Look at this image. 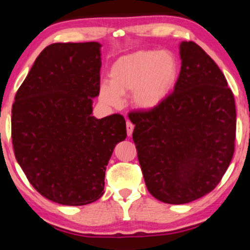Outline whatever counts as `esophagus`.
Here are the masks:
<instances>
[{
	"instance_id": "34e87169",
	"label": "esophagus",
	"mask_w": 250,
	"mask_h": 250,
	"mask_svg": "<svg viewBox=\"0 0 250 250\" xmlns=\"http://www.w3.org/2000/svg\"><path fill=\"white\" fill-rule=\"evenodd\" d=\"M126 129H127V135L131 136L133 133V129H134V125H133L129 121L126 122Z\"/></svg>"
}]
</instances>
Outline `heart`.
<instances>
[{
  "instance_id": "b5f03b06",
  "label": "heart",
  "mask_w": 250,
  "mask_h": 250,
  "mask_svg": "<svg viewBox=\"0 0 250 250\" xmlns=\"http://www.w3.org/2000/svg\"><path fill=\"white\" fill-rule=\"evenodd\" d=\"M177 73L179 63L169 51H135L111 64L109 82L99 86V99L104 104L118 107L122 95L131 93V104L136 110H155L169 95Z\"/></svg>"
}]
</instances>
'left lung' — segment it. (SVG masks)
I'll list each match as a JSON object with an SVG mask.
<instances>
[{
  "mask_svg": "<svg viewBox=\"0 0 250 250\" xmlns=\"http://www.w3.org/2000/svg\"><path fill=\"white\" fill-rule=\"evenodd\" d=\"M174 91L151 111L131 112L146 186L156 199L181 205L220 183L234 152L233 93L215 61L193 42L180 44Z\"/></svg>",
  "mask_w": 250,
  "mask_h": 250,
  "instance_id": "left-lung-1",
  "label": "left lung"
}]
</instances>
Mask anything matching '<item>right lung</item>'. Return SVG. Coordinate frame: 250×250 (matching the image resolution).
I'll return each mask as SVG.
<instances>
[{
	"mask_svg": "<svg viewBox=\"0 0 250 250\" xmlns=\"http://www.w3.org/2000/svg\"><path fill=\"white\" fill-rule=\"evenodd\" d=\"M101 46L98 42L46 46L12 105L17 162L43 197L66 206L101 198L109 159L127 135L122 115L92 116L100 86Z\"/></svg>",
	"mask_w": 250,
	"mask_h": 250,
	"instance_id": "right-lung-1",
	"label": "right lung"
}]
</instances>
